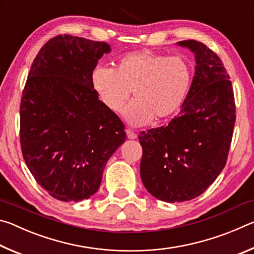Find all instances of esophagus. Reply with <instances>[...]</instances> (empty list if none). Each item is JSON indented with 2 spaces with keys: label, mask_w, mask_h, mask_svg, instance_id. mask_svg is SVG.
<instances>
[{
  "label": "esophagus",
  "mask_w": 254,
  "mask_h": 254,
  "mask_svg": "<svg viewBox=\"0 0 254 254\" xmlns=\"http://www.w3.org/2000/svg\"><path fill=\"white\" fill-rule=\"evenodd\" d=\"M127 135L128 139H136V137H137L135 133L133 132L132 130H130V128H127Z\"/></svg>",
  "instance_id": "1"
}]
</instances>
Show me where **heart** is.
<instances>
[{
    "instance_id": "b5f03b06",
    "label": "heart",
    "mask_w": 254,
    "mask_h": 254,
    "mask_svg": "<svg viewBox=\"0 0 254 254\" xmlns=\"http://www.w3.org/2000/svg\"><path fill=\"white\" fill-rule=\"evenodd\" d=\"M91 80L103 105L113 113L121 112L132 91L134 100L124 110V118L142 127L152 119L165 121L182 109L190 91L192 69L183 57L139 50L122 56L114 69L94 68Z\"/></svg>"
}]
</instances>
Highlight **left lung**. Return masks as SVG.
<instances>
[{"label": "left lung", "instance_id": "obj_1", "mask_svg": "<svg viewBox=\"0 0 254 254\" xmlns=\"http://www.w3.org/2000/svg\"><path fill=\"white\" fill-rule=\"evenodd\" d=\"M177 45L195 54V76L180 113L167 127L141 132L140 175L156 198L190 200L225 167L235 124L230 76L220 57L196 40Z\"/></svg>", "mask_w": 254, "mask_h": 254}]
</instances>
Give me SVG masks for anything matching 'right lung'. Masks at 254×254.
<instances>
[{
  "instance_id": "1",
  "label": "right lung",
  "mask_w": 254,
  "mask_h": 254,
  "mask_svg": "<svg viewBox=\"0 0 254 254\" xmlns=\"http://www.w3.org/2000/svg\"><path fill=\"white\" fill-rule=\"evenodd\" d=\"M111 46L69 34L42 47L20 106V142L30 173L50 196L79 201L95 194L124 124L98 100L92 71Z\"/></svg>"
}]
</instances>
